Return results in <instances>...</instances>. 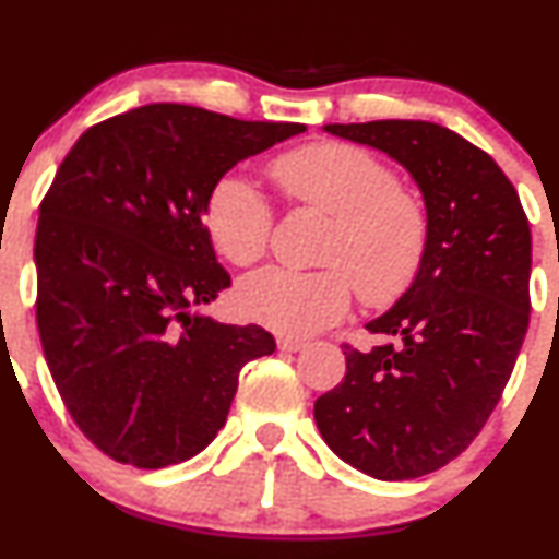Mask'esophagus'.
Instances as JSON below:
<instances>
[{
    "instance_id": "obj_1",
    "label": "esophagus",
    "mask_w": 559,
    "mask_h": 559,
    "mask_svg": "<svg viewBox=\"0 0 559 559\" xmlns=\"http://www.w3.org/2000/svg\"><path fill=\"white\" fill-rule=\"evenodd\" d=\"M305 346H307L305 341H299V338H278V348H281V352H286V354H297Z\"/></svg>"
}]
</instances>
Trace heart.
<instances>
[{"instance_id": "1", "label": "heart", "mask_w": 559, "mask_h": 559, "mask_svg": "<svg viewBox=\"0 0 559 559\" xmlns=\"http://www.w3.org/2000/svg\"><path fill=\"white\" fill-rule=\"evenodd\" d=\"M271 171L288 203L333 218L320 252L328 267L250 275L237 294L245 318L305 338L344 318L354 286L369 307H385L412 286L427 252L429 218L388 164L356 145L318 143L284 153ZM205 226L215 250L245 267L267 252L273 207L252 181L228 174L207 198Z\"/></svg>"}]
</instances>
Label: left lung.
Here are the masks:
<instances>
[{"instance_id": "obj_1", "label": "left lung", "mask_w": 559, "mask_h": 559, "mask_svg": "<svg viewBox=\"0 0 559 559\" xmlns=\"http://www.w3.org/2000/svg\"><path fill=\"white\" fill-rule=\"evenodd\" d=\"M412 174L429 237L406 294L367 322L369 352L344 344L346 378L314 401L328 448L374 479L432 474L474 442L495 412L528 331L531 228L489 153L414 119L325 124Z\"/></svg>"}]
</instances>
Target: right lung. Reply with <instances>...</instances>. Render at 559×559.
<instances>
[{"label":"right lung","instance_id":"obj_1","mask_svg":"<svg viewBox=\"0 0 559 559\" xmlns=\"http://www.w3.org/2000/svg\"><path fill=\"white\" fill-rule=\"evenodd\" d=\"M185 104L93 124L67 153L36 231V320L67 412L100 453L164 468L226 425L260 325L192 314L231 286L203 213L239 160L305 132Z\"/></svg>","mask_w":559,"mask_h":559}]
</instances>
